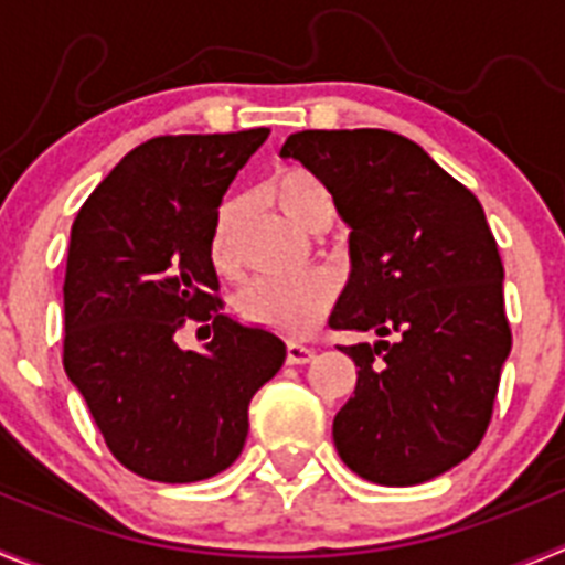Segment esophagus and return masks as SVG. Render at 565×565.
I'll return each instance as SVG.
<instances>
[{
  "label": "esophagus",
  "instance_id": "esophagus-1",
  "mask_svg": "<svg viewBox=\"0 0 565 565\" xmlns=\"http://www.w3.org/2000/svg\"><path fill=\"white\" fill-rule=\"evenodd\" d=\"M311 359H313V348H308V344H299V342H288V348H286L288 364H308Z\"/></svg>",
  "mask_w": 565,
  "mask_h": 565
}]
</instances>
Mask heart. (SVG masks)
I'll use <instances>...</instances> for the list:
<instances>
[{
    "instance_id": "b5f03b06",
    "label": "heart",
    "mask_w": 565,
    "mask_h": 565,
    "mask_svg": "<svg viewBox=\"0 0 565 565\" xmlns=\"http://www.w3.org/2000/svg\"><path fill=\"white\" fill-rule=\"evenodd\" d=\"M268 198L297 226L319 228L331 223L333 198L328 186L306 167H282L274 172L266 186ZM239 221V201H226L217 209L209 239V257L221 274H234V232ZM337 299V279L326 268H308L294 277H257L239 288L234 297V311L243 322L282 337H306L319 319L331 311Z\"/></svg>"
}]
</instances>
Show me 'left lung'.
<instances>
[{
	"label": "left lung",
	"mask_w": 565,
	"mask_h": 565,
	"mask_svg": "<svg viewBox=\"0 0 565 565\" xmlns=\"http://www.w3.org/2000/svg\"><path fill=\"white\" fill-rule=\"evenodd\" d=\"M279 154L311 169L351 226L331 328L379 337L342 348L359 379L333 418L339 458L384 487L430 481L481 444L512 348L481 203L387 129H306Z\"/></svg>",
	"instance_id": "obj_1"
}]
</instances>
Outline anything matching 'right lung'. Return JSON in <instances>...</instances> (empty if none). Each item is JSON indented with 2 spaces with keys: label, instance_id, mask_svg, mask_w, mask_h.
Segmentation results:
<instances>
[{
  "label": "right lung",
  "instance_id": "right-lung-1",
  "mask_svg": "<svg viewBox=\"0 0 565 565\" xmlns=\"http://www.w3.org/2000/svg\"><path fill=\"white\" fill-rule=\"evenodd\" d=\"M268 132L152 138L98 183L70 232L64 371L109 452L149 481L232 467L252 396L286 362L282 339L223 313L209 257L223 194ZM186 321L213 331L206 352L177 344Z\"/></svg>",
  "mask_w": 565,
  "mask_h": 565
}]
</instances>
